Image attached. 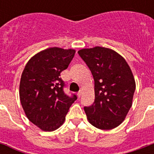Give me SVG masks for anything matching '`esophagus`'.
Returning <instances> with one entry per match:
<instances>
[{
  "label": "esophagus",
  "mask_w": 154,
  "mask_h": 154,
  "mask_svg": "<svg viewBox=\"0 0 154 154\" xmlns=\"http://www.w3.org/2000/svg\"><path fill=\"white\" fill-rule=\"evenodd\" d=\"M77 97H81V95H82V91L78 92V93L77 94Z\"/></svg>",
  "instance_id": "obj_1"
}]
</instances>
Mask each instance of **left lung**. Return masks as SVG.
Instances as JSON below:
<instances>
[{
  "instance_id": "1",
  "label": "left lung",
  "mask_w": 154,
  "mask_h": 154,
  "mask_svg": "<svg viewBox=\"0 0 154 154\" xmlns=\"http://www.w3.org/2000/svg\"><path fill=\"white\" fill-rule=\"evenodd\" d=\"M78 54L94 79L95 100L84 107L87 119L97 129H114L132 106L136 84L130 67L119 53L105 47L81 49Z\"/></svg>"
}]
</instances>
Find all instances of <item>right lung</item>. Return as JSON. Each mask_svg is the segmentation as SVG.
Returning <instances> with one entry per match:
<instances>
[{
  "label": "right lung",
  "instance_id": "obj_1",
  "mask_svg": "<svg viewBox=\"0 0 154 154\" xmlns=\"http://www.w3.org/2000/svg\"><path fill=\"white\" fill-rule=\"evenodd\" d=\"M74 49L53 47L37 53L25 65L20 82V100L26 117L43 131H53L64 123L77 96L64 92L60 72L74 57Z\"/></svg>",
  "mask_w": 154,
  "mask_h": 154
}]
</instances>
